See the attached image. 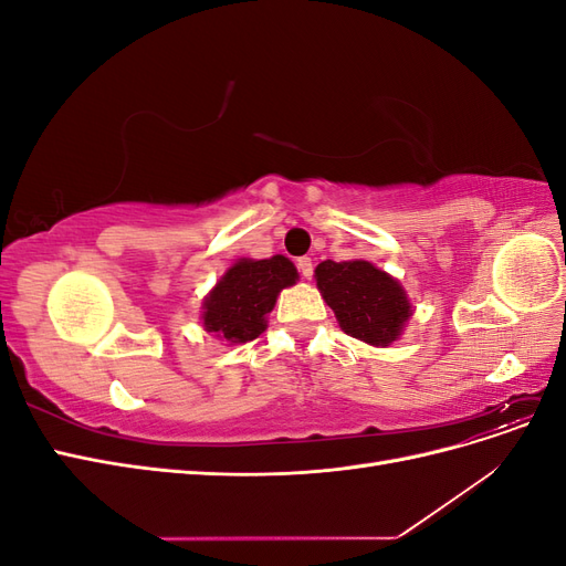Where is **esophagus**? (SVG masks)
<instances>
[{"instance_id": "esophagus-1", "label": "esophagus", "mask_w": 566, "mask_h": 566, "mask_svg": "<svg viewBox=\"0 0 566 566\" xmlns=\"http://www.w3.org/2000/svg\"><path fill=\"white\" fill-rule=\"evenodd\" d=\"M297 269H300V273L304 279H312L314 276V262H312V256H300L297 260Z\"/></svg>"}]
</instances>
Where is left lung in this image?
<instances>
[{
	"label": "left lung",
	"instance_id": "8db88e82",
	"mask_svg": "<svg viewBox=\"0 0 566 566\" xmlns=\"http://www.w3.org/2000/svg\"><path fill=\"white\" fill-rule=\"evenodd\" d=\"M314 276L339 328L366 345L389 347L413 314L401 283L366 260H325Z\"/></svg>",
	"mask_w": 566,
	"mask_h": 566
}]
</instances>
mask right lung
Here are the masks:
<instances>
[{"instance_id": "right-lung-1", "label": "right lung", "mask_w": 566, "mask_h": 566, "mask_svg": "<svg viewBox=\"0 0 566 566\" xmlns=\"http://www.w3.org/2000/svg\"><path fill=\"white\" fill-rule=\"evenodd\" d=\"M295 264L283 254L269 260H238L217 281L202 302V328L231 345H243L266 331L271 314L283 287L295 285Z\"/></svg>"}]
</instances>
